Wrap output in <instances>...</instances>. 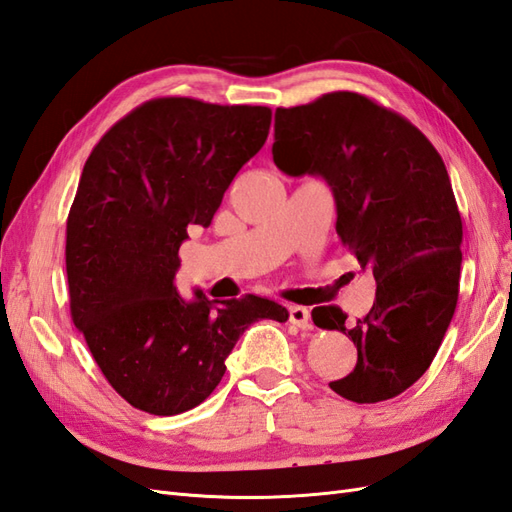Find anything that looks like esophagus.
Returning <instances> with one entry per match:
<instances>
[{
	"mask_svg": "<svg viewBox=\"0 0 512 512\" xmlns=\"http://www.w3.org/2000/svg\"><path fill=\"white\" fill-rule=\"evenodd\" d=\"M288 314H290V322L294 327L299 329H309L312 327V320H309V309L303 305H290L288 307Z\"/></svg>",
	"mask_w": 512,
	"mask_h": 512,
	"instance_id": "esophagus-1",
	"label": "esophagus"
}]
</instances>
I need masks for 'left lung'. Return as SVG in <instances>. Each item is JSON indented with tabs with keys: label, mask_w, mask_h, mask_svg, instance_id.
Listing matches in <instances>:
<instances>
[{
	"label": "left lung",
	"mask_w": 512,
	"mask_h": 512,
	"mask_svg": "<svg viewBox=\"0 0 512 512\" xmlns=\"http://www.w3.org/2000/svg\"><path fill=\"white\" fill-rule=\"evenodd\" d=\"M273 162L329 183L337 235L376 280V301L354 324L337 305L312 312L316 327L346 333L359 354L329 386L356 404L397 397L431 365L459 299L463 230L440 153L391 108L333 91L277 108Z\"/></svg>",
	"instance_id": "1"
}]
</instances>
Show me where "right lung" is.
Returning <instances> with one entry per match:
<instances>
[{"label": "right lung", "instance_id": "right-lung-1", "mask_svg": "<svg viewBox=\"0 0 512 512\" xmlns=\"http://www.w3.org/2000/svg\"><path fill=\"white\" fill-rule=\"evenodd\" d=\"M271 108L153 98L89 153L66 224L70 314L108 384L130 406L173 416L213 393L252 322L280 303L209 301L175 288L188 226H209L230 181L265 145Z\"/></svg>", "mask_w": 512, "mask_h": 512}]
</instances>
